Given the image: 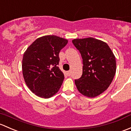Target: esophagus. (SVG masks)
Wrapping results in <instances>:
<instances>
[{"label": "esophagus", "instance_id": "1", "mask_svg": "<svg viewBox=\"0 0 131 131\" xmlns=\"http://www.w3.org/2000/svg\"><path fill=\"white\" fill-rule=\"evenodd\" d=\"M67 75H70L71 74V71H67Z\"/></svg>", "mask_w": 131, "mask_h": 131}]
</instances>
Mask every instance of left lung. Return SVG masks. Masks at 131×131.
Segmentation results:
<instances>
[{
    "mask_svg": "<svg viewBox=\"0 0 131 131\" xmlns=\"http://www.w3.org/2000/svg\"><path fill=\"white\" fill-rule=\"evenodd\" d=\"M83 59V74L75 84L82 95L94 98L109 87L116 72V60L109 46L93 38L74 39Z\"/></svg>",
    "mask_w": 131,
    "mask_h": 131,
    "instance_id": "obj_1",
    "label": "left lung"
}]
</instances>
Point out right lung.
<instances>
[{"mask_svg": "<svg viewBox=\"0 0 131 131\" xmlns=\"http://www.w3.org/2000/svg\"><path fill=\"white\" fill-rule=\"evenodd\" d=\"M67 40L55 35L37 38L24 53L23 74L29 90L36 96L48 98L61 87L64 75L58 67L59 54Z\"/></svg>", "mask_w": 131, "mask_h": 131, "instance_id": "right-lung-1", "label": "right lung"}]
</instances>
